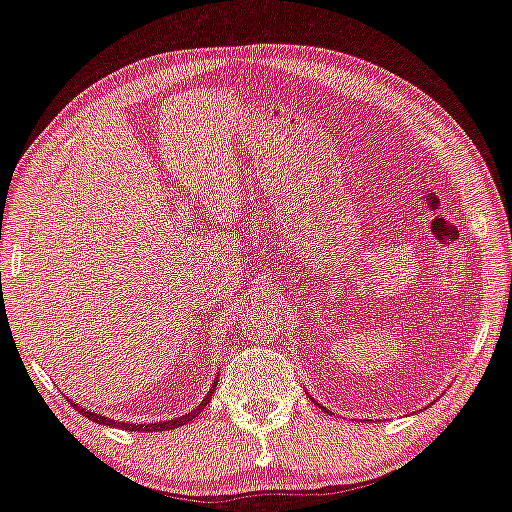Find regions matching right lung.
<instances>
[{"label":"right lung","instance_id":"right-lung-1","mask_svg":"<svg viewBox=\"0 0 512 512\" xmlns=\"http://www.w3.org/2000/svg\"><path fill=\"white\" fill-rule=\"evenodd\" d=\"M213 386H216V381H213ZM213 386H211V388H213ZM211 388H209L207 398H204L200 404H197V407H195L193 411H188V414H183V416H179V418H172V421L142 423V425H135V423H114L112 418H105V416H101V414H96V411H89V409H82V407H78V404H75L73 400H68V402H71L73 407L78 409L82 416L89 418V421L98 423V425H112V427H119V425H121V427H124V430H128V432H163V430H172V427H181V425H186V423L193 421L195 416H200V414H202V409L207 407L209 400H211Z\"/></svg>","mask_w":512,"mask_h":512}]
</instances>
